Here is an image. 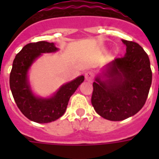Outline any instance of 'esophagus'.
Segmentation results:
<instances>
[{"label": "esophagus", "instance_id": "esophagus-1", "mask_svg": "<svg viewBox=\"0 0 159 159\" xmlns=\"http://www.w3.org/2000/svg\"><path fill=\"white\" fill-rule=\"evenodd\" d=\"M85 78L88 82H92V79H93V72H91V71H88L85 73Z\"/></svg>", "mask_w": 159, "mask_h": 159}]
</instances>
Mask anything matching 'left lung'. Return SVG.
<instances>
[{
  "label": "left lung",
  "mask_w": 159,
  "mask_h": 159,
  "mask_svg": "<svg viewBox=\"0 0 159 159\" xmlns=\"http://www.w3.org/2000/svg\"><path fill=\"white\" fill-rule=\"evenodd\" d=\"M126 53L108 64L106 80L93 82L92 104L103 118L112 121L135 115L145 104L152 83L148 54L139 43L122 40Z\"/></svg>",
  "instance_id": "obj_1"
}]
</instances>
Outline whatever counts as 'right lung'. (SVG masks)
<instances>
[{"label":"right lung","instance_id":"add662e5","mask_svg":"<svg viewBox=\"0 0 159 159\" xmlns=\"http://www.w3.org/2000/svg\"><path fill=\"white\" fill-rule=\"evenodd\" d=\"M57 48L53 43L39 41L30 43L16 54L10 74V87L16 105L24 116L37 123H49L65 113L71 96L84 81L80 76L63 85L51 98L42 99L34 96L27 80V72L37 57L43 53H53Z\"/></svg>","mask_w":159,"mask_h":159}]
</instances>
